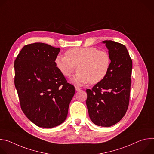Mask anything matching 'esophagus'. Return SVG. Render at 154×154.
<instances>
[{"label": "esophagus", "instance_id": "34e87169", "mask_svg": "<svg viewBox=\"0 0 154 154\" xmlns=\"http://www.w3.org/2000/svg\"><path fill=\"white\" fill-rule=\"evenodd\" d=\"M75 90H76L77 91H79V90H81L80 88H79V87H78V86H75Z\"/></svg>", "mask_w": 154, "mask_h": 154}]
</instances>
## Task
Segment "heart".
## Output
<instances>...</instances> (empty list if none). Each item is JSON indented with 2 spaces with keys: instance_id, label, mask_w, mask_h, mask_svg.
Returning a JSON list of instances; mask_svg holds the SVG:
<instances>
[{
  "instance_id": "1",
  "label": "heart",
  "mask_w": 154,
  "mask_h": 154,
  "mask_svg": "<svg viewBox=\"0 0 154 154\" xmlns=\"http://www.w3.org/2000/svg\"><path fill=\"white\" fill-rule=\"evenodd\" d=\"M65 55H59L55 57V66L64 76L68 78L76 70L79 71L72 79L78 85L100 82L110 68L111 58L108 53L94 47L72 48L65 52Z\"/></svg>"
}]
</instances>
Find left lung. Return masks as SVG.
Returning <instances> with one entry per match:
<instances>
[{
    "label": "left lung",
    "instance_id": "1",
    "mask_svg": "<svg viewBox=\"0 0 154 154\" xmlns=\"http://www.w3.org/2000/svg\"><path fill=\"white\" fill-rule=\"evenodd\" d=\"M108 50L111 66L106 77L87 89L86 106L96 125L110 127L125 115L129 104L132 61L126 47L111 40L102 41Z\"/></svg>",
    "mask_w": 154,
    "mask_h": 154
}]
</instances>
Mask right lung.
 Instances as JSON below:
<instances>
[{
	"instance_id": "add662e5",
	"label": "right lung",
	"mask_w": 154,
	"mask_h": 154,
	"mask_svg": "<svg viewBox=\"0 0 154 154\" xmlns=\"http://www.w3.org/2000/svg\"><path fill=\"white\" fill-rule=\"evenodd\" d=\"M60 48L42 42L26 45L14 61V85L23 113L43 128L60 125L66 119L74 86L56 68Z\"/></svg>"
}]
</instances>
